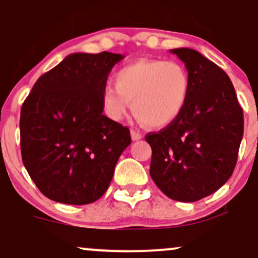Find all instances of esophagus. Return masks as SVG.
Instances as JSON below:
<instances>
[{
	"instance_id": "1",
	"label": "esophagus",
	"mask_w": 258,
	"mask_h": 258,
	"mask_svg": "<svg viewBox=\"0 0 258 258\" xmlns=\"http://www.w3.org/2000/svg\"><path fill=\"white\" fill-rule=\"evenodd\" d=\"M131 138H132V141H139V139L143 138V136H142L138 131H135V130H132V131H131Z\"/></svg>"
}]
</instances>
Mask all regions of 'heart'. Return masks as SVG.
<instances>
[{
    "mask_svg": "<svg viewBox=\"0 0 258 258\" xmlns=\"http://www.w3.org/2000/svg\"><path fill=\"white\" fill-rule=\"evenodd\" d=\"M115 88L106 86L102 102L106 114L120 121L130 104L135 116L152 128H164L184 111L190 94V76L178 61L141 59L115 74Z\"/></svg>",
    "mask_w": 258,
    "mask_h": 258,
    "instance_id": "heart-1",
    "label": "heart"
}]
</instances>
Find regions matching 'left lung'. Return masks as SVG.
Listing matches in <instances>:
<instances>
[{
    "instance_id": "8db88e82",
    "label": "left lung",
    "mask_w": 258,
    "mask_h": 258,
    "mask_svg": "<svg viewBox=\"0 0 258 258\" xmlns=\"http://www.w3.org/2000/svg\"><path fill=\"white\" fill-rule=\"evenodd\" d=\"M170 52L188 70L190 94L172 125L146 136L152 147L150 176L168 198L194 203L215 193L232 176L244 116L232 81L220 67L195 49Z\"/></svg>"
}]
</instances>
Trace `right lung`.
I'll list each match as a JSON object with an SVG mask.
<instances>
[{"label":"right lung","mask_w":258,"mask_h":258,"mask_svg":"<svg viewBox=\"0 0 258 258\" xmlns=\"http://www.w3.org/2000/svg\"><path fill=\"white\" fill-rule=\"evenodd\" d=\"M122 54L73 53L43 74L20 111L23 164L44 197L94 203L110 184L130 130L103 115L102 94Z\"/></svg>","instance_id":"right-lung-1"}]
</instances>
